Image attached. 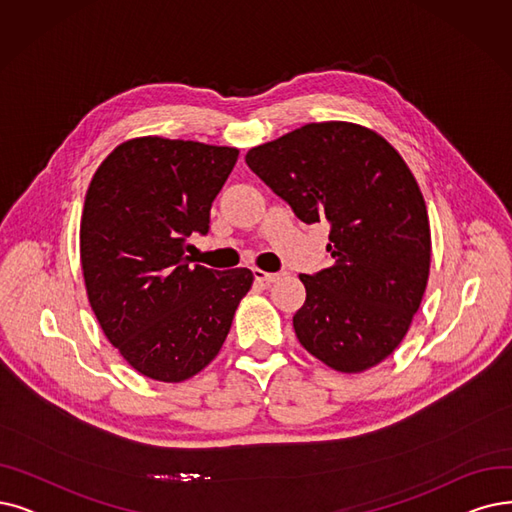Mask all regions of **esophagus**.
Returning a JSON list of instances; mask_svg holds the SVG:
<instances>
[{
  "label": "esophagus",
  "mask_w": 512,
  "mask_h": 512,
  "mask_svg": "<svg viewBox=\"0 0 512 512\" xmlns=\"http://www.w3.org/2000/svg\"><path fill=\"white\" fill-rule=\"evenodd\" d=\"M254 279L260 283H275L279 279V273H267V271L254 269Z\"/></svg>",
  "instance_id": "obj_1"
}]
</instances>
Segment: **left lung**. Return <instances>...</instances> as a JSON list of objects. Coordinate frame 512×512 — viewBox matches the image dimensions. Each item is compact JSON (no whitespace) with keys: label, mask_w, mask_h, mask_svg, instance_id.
Wrapping results in <instances>:
<instances>
[{"label":"left lung","mask_w":512,"mask_h":512,"mask_svg":"<svg viewBox=\"0 0 512 512\" xmlns=\"http://www.w3.org/2000/svg\"><path fill=\"white\" fill-rule=\"evenodd\" d=\"M250 170L306 222H327L330 269L300 275L294 332L338 372L391 355L422 302L431 229L418 182L376 132L323 121L245 155Z\"/></svg>","instance_id":"1"}]
</instances>
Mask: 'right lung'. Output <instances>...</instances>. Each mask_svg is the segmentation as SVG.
Wrapping results in <instances>:
<instances>
[{
    "label": "right lung",
    "instance_id": "1",
    "mask_svg": "<svg viewBox=\"0 0 512 512\" xmlns=\"http://www.w3.org/2000/svg\"><path fill=\"white\" fill-rule=\"evenodd\" d=\"M239 151L159 136L119 145L96 170L79 250L92 311L136 372L180 382L227 338L250 269L191 264L193 233L208 235L212 201Z\"/></svg>",
    "mask_w": 512,
    "mask_h": 512
}]
</instances>
